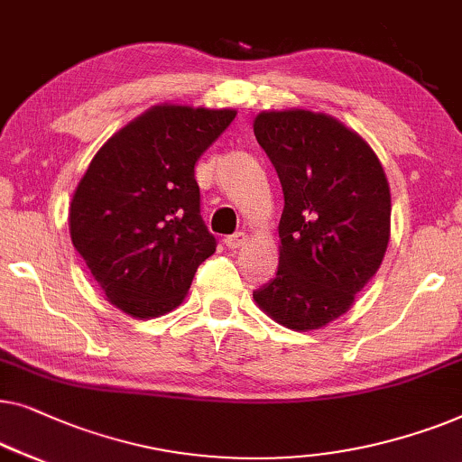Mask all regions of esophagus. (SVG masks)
<instances>
[{
  "label": "esophagus",
  "mask_w": 462,
  "mask_h": 462,
  "mask_svg": "<svg viewBox=\"0 0 462 462\" xmlns=\"http://www.w3.org/2000/svg\"><path fill=\"white\" fill-rule=\"evenodd\" d=\"M246 232H236V234H230V236H226V246H228V249H240V246H243L245 243H246Z\"/></svg>",
  "instance_id": "obj_1"
}]
</instances>
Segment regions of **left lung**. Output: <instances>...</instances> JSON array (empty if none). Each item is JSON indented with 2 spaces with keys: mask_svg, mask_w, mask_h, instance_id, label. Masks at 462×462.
<instances>
[{
  "mask_svg": "<svg viewBox=\"0 0 462 462\" xmlns=\"http://www.w3.org/2000/svg\"><path fill=\"white\" fill-rule=\"evenodd\" d=\"M253 132L284 194L278 272L253 299L282 327L320 328L346 314L385 255V171L373 148L328 115L262 113Z\"/></svg>",
  "mask_w": 462,
  "mask_h": 462,
  "instance_id": "left-lung-1",
  "label": "left lung"
}]
</instances>
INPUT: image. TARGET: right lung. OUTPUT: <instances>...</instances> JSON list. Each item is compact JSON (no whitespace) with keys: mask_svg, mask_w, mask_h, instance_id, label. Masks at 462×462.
<instances>
[{"mask_svg":"<svg viewBox=\"0 0 462 462\" xmlns=\"http://www.w3.org/2000/svg\"><path fill=\"white\" fill-rule=\"evenodd\" d=\"M236 110L154 106L104 144L69 209L70 240L104 295L134 318L171 311L217 240L194 165Z\"/></svg>","mask_w":462,"mask_h":462,"instance_id":"obj_1","label":"right lung"}]
</instances>
